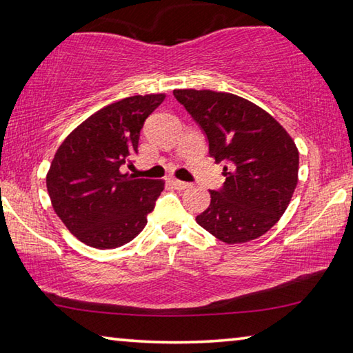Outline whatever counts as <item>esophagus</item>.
Returning a JSON list of instances; mask_svg holds the SVG:
<instances>
[{
  "label": "esophagus",
  "instance_id": "34e87169",
  "mask_svg": "<svg viewBox=\"0 0 353 353\" xmlns=\"http://www.w3.org/2000/svg\"><path fill=\"white\" fill-rule=\"evenodd\" d=\"M171 185L174 188H177V190H185V188H188L190 187V183L188 182H183V181H179V179H171Z\"/></svg>",
  "mask_w": 353,
  "mask_h": 353
}]
</instances>
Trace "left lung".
Wrapping results in <instances>:
<instances>
[{"instance_id":"obj_1","label":"left lung","mask_w":353,"mask_h":353,"mask_svg":"<svg viewBox=\"0 0 353 353\" xmlns=\"http://www.w3.org/2000/svg\"><path fill=\"white\" fill-rule=\"evenodd\" d=\"M207 135L208 154L224 162L223 190L196 216L201 227L227 244L265 235L282 218L294 193L299 151L276 118L234 93L174 90Z\"/></svg>"}]
</instances>
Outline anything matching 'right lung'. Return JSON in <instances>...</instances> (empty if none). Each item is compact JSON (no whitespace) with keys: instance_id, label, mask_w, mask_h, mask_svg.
<instances>
[{"instance_id":"add662e5","label":"right lung","mask_w":353,"mask_h":353,"mask_svg":"<svg viewBox=\"0 0 353 353\" xmlns=\"http://www.w3.org/2000/svg\"><path fill=\"white\" fill-rule=\"evenodd\" d=\"M166 94H135L82 121L54 154L46 188L57 216L90 248L115 249L145 229L165 181L123 172L139 152L145 119Z\"/></svg>"}]
</instances>
